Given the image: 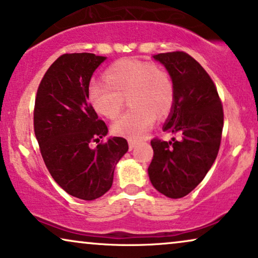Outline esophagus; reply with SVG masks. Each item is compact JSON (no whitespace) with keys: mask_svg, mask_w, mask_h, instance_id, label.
Returning <instances> with one entry per match:
<instances>
[{"mask_svg":"<svg viewBox=\"0 0 258 258\" xmlns=\"http://www.w3.org/2000/svg\"><path fill=\"white\" fill-rule=\"evenodd\" d=\"M137 144H138V142H137V140H132V139H130L128 140V147H130V150H133L136 147V145Z\"/></svg>","mask_w":258,"mask_h":258,"instance_id":"34e87169","label":"esophagus"}]
</instances>
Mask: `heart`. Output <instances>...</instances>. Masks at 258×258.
Masks as SVG:
<instances>
[{"label":"heart","mask_w":258,"mask_h":258,"mask_svg":"<svg viewBox=\"0 0 258 258\" xmlns=\"http://www.w3.org/2000/svg\"><path fill=\"white\" fill-rule=\"evenodd\" d=\"M102 81L89 86L87 92L88 104L94 112L114 119L125 98L132 107L112 125L116 136L138 139L152 126L156 116L163 119L172 111L173 81L157 64L133 57L116 60L104 72Z\"/></svg>","instance_id":"1"}]
</instances>
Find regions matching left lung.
Segmentation results:
<instances>
[{
    "mask_svg": "<svg viewBox=\"0 0 258 258\" xmlns=\"http://www.w3.org/2000/svg\"><path fill=\"white\" fill-rule=\"evenodd\" d=\"M174 85V105L163 131L179 136L171 142L151 140L149 177L156 190L181 198L204 179L217 157L223 121L222 101L207 71L184 51L154 55Z\"/></svg>",
    "mask_w": 258,
    "mask_h": 258,
    "instance_id": "left-lung-1",
    "label": "left lung"
}]
</instances>
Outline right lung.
Returning a JSON list of instances; mask_svg holds the SVG:
<instances>
[{
    "label": "right lung",
    "mask_w": 258,
    "mask_h": 258,
    "mask_svg": "<svg viewBox=\"0 0 258 258\" xmlns=\"http://www.w3.org/2000/svg\"><path fill=\"white\" fill-rule=\"evenodd\" d=\"M106 60L92 53L63 54L41 80L34 107V132L53 179L73 197L93 201L112 186L114 169L128 151L127 140L109 138L87 100L89 81Z\"/></svg>",
    "instance_id": "1"
}]
</instances>
